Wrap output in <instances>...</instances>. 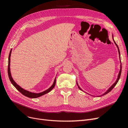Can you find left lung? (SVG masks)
<instances>
[{
  "instance_id": "left-lung-1",
  "label": "left lung",
  "mask_w": 128,
  "mask_h": 128,
  "mask_svg": "<svg viewBox=\"0 0 128 128\" xmlns=\"http://www.w3.org/2000/svg\"><path fill=\"white\" fill-rule=\"evenodd\" d=\"M112 37H113V41H114V43L115 44V45H116V46H117V48H118V54H119V57H120V64H120V72H119V73H118V78H117V80H116V81H115V82L112 85V86L108 89V90L104 93V94H102V95H100V96H104V95H105V94H107L108 93H109L110 91H111V90H112V89H113L114 87H115V86H116V84L118 83V80H119V79H120V76H121V71H122V64H121V58H120V50H119V48H118V45L116 44V43L115 42V40H114V38H113V35L112 36ZM76 83H77V86H78V88H79V89L81 91H83L82 90V88H81L80 87V86H78V83H77V82H76ZM92 96V95H91Z\"/></svg>"
}]
</instances>
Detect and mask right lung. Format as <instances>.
Wrapping results in <instances>:
<instances>
[{
	"instance_id": "1",
	"label": "right lung",
	"mask_w": 128,
	"mask_h": 128,
	"mask_svg": "<svg viewBox=\"0 0 128 128\" xmlns=\"http://www.w3.org/2000/svg\"><path fill=\"white\" fill-rule=\"evenodd\" d=\"M11 53H12V49H11L10 51V54H9V57H8V77H9V78H10V82L12 83V84L13 85V86L15 88H16L19 92H21L23 95H24V96H27V97L30 98H36L40 97V96H43V95H44L46 94H48V93L50 92L54 88V87L55 86L56 83V77L55 78L54 80V82H53V84L52 85V86L51 87H50L46 90H45L43 92H40V93L32 92L30 91L24 90V88H23L20 86H19L17 84V83L13 80L12 77V75H11L10 70V58Z\"/></svg>"
}]
</instances>
